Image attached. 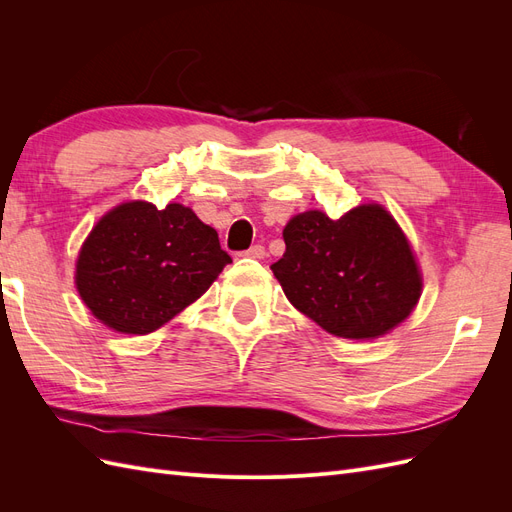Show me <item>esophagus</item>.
Returning <instances> with one entry per match:
<instances>
[{
	"instance_id": "34e87169",
	"label": "esophagus",
	"mask_w": 512,
	"mask_h": 512,
	"mask_svg": "<svg viewBox=\"0 0 512 512\" xmlns=\"http://www.w3.org/2000/svg\"><path fill=\"white\" fill-rule=\"evenodd\" d=\"M265 247H262V245H252L250 247V250H245L243 252V256L245 258H254V260H262V258H265Z\"/></svg>"
}]
</instances>
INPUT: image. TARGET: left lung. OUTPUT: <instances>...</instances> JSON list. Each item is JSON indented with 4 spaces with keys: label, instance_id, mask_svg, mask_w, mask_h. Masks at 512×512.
I'll list each match as a JSON object with an SVG mask.
<instances>
[{
    "label": "left lung",
    "instance_id": "left-lung-1",
    "mask_svg": "<svg viewBox=\"0 0 512 512\" xmlns=\"http://www.w3.org/2000/svg\"><path fill=\"white\" fill-rule=\"evenodd\" d=\"M286 252L271 271L288 301L318 327L344 339H374L406 320L421 297V273L397 222L378 205L331 220L294 215Z\"/></svg>",
    "mask_w": 512,
    "mask_h": 512
}]
</instances>
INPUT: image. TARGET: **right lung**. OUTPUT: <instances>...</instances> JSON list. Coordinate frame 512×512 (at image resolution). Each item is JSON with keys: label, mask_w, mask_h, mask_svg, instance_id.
<instances>
[{"label": "right lung", "mask_w": 512, "mask_h": 512, "mask_svg": "<svg viewBox=\"0 0 512 512\" xmlns=\"http://www.w3.org/2000/svg\"><path fill=\"white\" fill-rule=\"evenodd\" d=\"M228 262L218 232L192 209L138 200L91 230L76 262V288L106 327L147 335L194 303Z\"/></svg>", "instance_id": "right-lung-1"}]
</instances>
